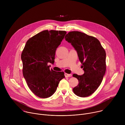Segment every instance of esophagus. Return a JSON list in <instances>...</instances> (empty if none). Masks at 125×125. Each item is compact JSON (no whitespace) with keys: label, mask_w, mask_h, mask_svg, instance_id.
I'll return each instance as SVG.
<instances>
[{"label":"esophagus","mask_w":125,"mask_h":125,"mask_svg":"<svg viewBox=\"0 0 125 125\" xmlns=\"http://www.w3.org/2000/svg\"><path fill=\"white\" fill-rule=\"evenodd\" d=\"M65 76L66 77H71L72 76V74H68L65 73Z\"/></svg>","instance_id":"1"}]
</instances>
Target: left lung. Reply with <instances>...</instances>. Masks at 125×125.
<instances>
[{
	"label": "left lung",
	"instance_id": "obj_1",
	"mask_svg": "<svg viewBox=\"0 0 125 125\" xmlns=\"http://www.w3.org/2000/svg\"><path fill=\"white\" fill-rule=\"evenodd\" d=\"M65 39L76 50L84 74H73L79 84L73 91L80 97L92 94L100 85L106 71V52L95 37L78 31L68 32Z\"/></svg>",
	"mask_w": 125,
	"mask_h": 125
}]
</instances>
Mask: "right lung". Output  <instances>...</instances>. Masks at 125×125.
Here are the masks:
<instances>
[{
    "label": "right lung",
    "instance_id": "obj_1",
    "mask_svg": "<svg viewBox=\"0 0 125 125\" xmlns=\"http://www.w3.org/2000/svg\"><path fill=\"white\" fill-rule=\"evenodd\" d=\"M65 31L44 30L27 42L22 52L23 74L30 90L37 96L47 98L55 92L63 72L50 70L54 62L56 48L66 33Z\"/></svg>",
    "mask_w": 125,
    "mask_h": 125
}]
</instances>
